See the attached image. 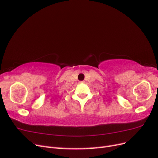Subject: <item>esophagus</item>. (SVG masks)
I'll return each instance as SVG.
<instances>
[{
  "label": "esophagus",
  "instance_id": "esophagus-1",
  "mask_svg": "<svg viewBox=\"0 0 158 158\" xmlns=\"http://www.w3.org/2000/svg\"><path fill=\"white\" fill-rule=\"evenodd\" d=\"M85 82L84 81H81V82H80V84H84Z\"/></svg>",
  "mask_w": 158,
  "mask_h": 158
}]
</instances>
